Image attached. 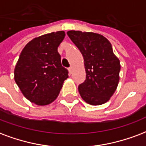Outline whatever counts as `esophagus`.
<instances>
[{
    "instance_id": "obj_1",
    "label": "esophagus",
    "mask_w": 146,
    "mask_h": 146,
    "mask_svg": "<svg viewBox=\"0 0 146 146\" xmlns=\"http://www.w3.org/2000/svg\"><path fill=\"white\" fill-rule=\"evenodd\" d=\"M68 70H69V73H73V67H72V66H70V67Z\"/></svg>"
}]
</instances>
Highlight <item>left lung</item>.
<instances>
[{"instance_id": "left-lung-1", "label": "left lung", "mask_w": 146, "mask_h": 146, "mask_svg": "<svg viewBox=\"0 0 146 146\" xmlns=\"http://www.w3.org/2000/svg\"><path fill=\"white\" fill-rule=\"evenodd\" d=\"M67 35L83 54L86 73L78 90L86 103L99 106L108 102L119 81L120 61L105 36L93 32L70 31Z\"/></svg>"}]
</instances>
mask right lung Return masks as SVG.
<instances>
[{
  "label": "right lung",
  "mask_w": 146,
  "mask_h": 146,
  "mask_svg": "<svg viewBox=\"0 0 146 146\" xmlns=\"http://www.w3.org/2000/svg\"><path fill=\"white\" fill-rule=\"evenodd\" d=\"M63 31L31 40L14 69V80L25 97L38 106L50 104L57 98L68 71L61 64L57 48L65 37Z\"/></svg>",
  "instance_id": "add662e5"
}]
</instances>
